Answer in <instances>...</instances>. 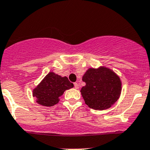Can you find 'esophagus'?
I'll return each mask as SVG.
<instances>
[{
	"instance_id": "esophagus-1",
	"label": "esophagus",
	"mask_w": 150,
	"mask_h": 150,
	"mask_svg": "<svg viewBox=\"0 0 150 150\" xmlns=\"http://www.w3.org/2000/svg\"><path fill=\"white\" fill-rule=\"evenodd\" d=\"M74 86H75V89H79V85L78 83H74Z\"/></svg>"
}]
</instances>
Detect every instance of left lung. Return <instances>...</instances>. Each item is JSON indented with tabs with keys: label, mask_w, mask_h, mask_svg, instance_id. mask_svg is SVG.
Here are the masks:
<instances>
[{
	"label": "left lung",
	"mask_w": 150,
	"mask_h": 150,
	"mask_svg": "<svg viewBox=\"0 0 150 150\" xmlns=\"http://www.w3.org/2000/svg\"><path fill=\"white\" fill-rule=\"evenodd\" d=\"M86 85L81 93L85 103L96 110H103L111 107L116 102L122 91L119 77L108 68H90L83 75Z\"/></svg>",
	"instance_id": "obj_1"
}]
</instances>
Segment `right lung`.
<instances>
[{
	"label": "right lung",
	"instance_id": "right-lung-1",
	"mask_svg": "<svg viewBox=\"0 0 150 150\" xmlns=\"http://www.w3.org/2000/svg\"><path fill=\"white\" fill-rule=\"evenodd\" d=\"M73 84L67 77H61L54 72H49L40 84L33 90V97L37 103L44 106H52L59 102V97L66 90L73 88Z\"/></svg>",
	"mask_w": 150,
	"mask_h": 150
}]
</instances>
